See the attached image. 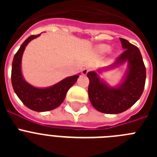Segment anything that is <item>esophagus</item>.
<instances>
[{
    "label": "esophagus",
    "mask_w": 157,
    "mask_h": 157,
    "mask_svg": "<svg viewBox=\"0 0 157 157\" xmlns=\"http://www.w3.org/2000/svg\"><path fill=\"white\" fill-rule=\"evenodd\" d=\"M90 69L89 68V67H85V68H83L82 70V74L85 75H86L87 73L90 71Z\"/></svg>",
    "instance_id": "obj_1"
}]
</instances>
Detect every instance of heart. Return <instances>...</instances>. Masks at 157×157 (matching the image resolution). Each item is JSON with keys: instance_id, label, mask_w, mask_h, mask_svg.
I'll use <instances>...</instances> for the list:
<instances>
[{"instance_id": "obj_1", "label": "heart", "mask_w": 157, "mask_h": 157, "mask_svg": "<svg viewBox=\"0 0 157 157\" xmlns=\"http://www.w3.org/2000/svg\"><path fill=\"white\" fill-rule=\"evenodd\" d=\"M110 49H111L110 45H105V44H103V45H99L98 47H97V51H98V53L100 54L107 53V52L110 51Z\"/></svg>"}]
</instances>
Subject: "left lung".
<instances>
[{
	"mask_svg": "<svg viewBox=\"0 0 157 157\" xmlns=\"http://www.w3.org/2000/svg\"><path fill=\"white\" fill-rule=\"evenodd\" d=\"M124 52L113 64L89 71V98L93 106L99 112L107 114H118L134 105L143 93L146 71L138 48L127 40L120 37ZM128 63V69L123 81L116 87H111L99 78L98 73L114 69Z\"/></svg>",
	"mask_w": 157,
	"mask_h": 157,
	"instance_id": "8db88e82",
	"label": "left lung"
}]
</instances>
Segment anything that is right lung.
<instances>
[{"label":"right lung","mask_w":157,"mask_h":157,"mask_svg":"<svg viewBox=\"0 0 157 157\" xmlns=\"http://www.w3.org/2000/svg\"><path fill=\"white\" fill-rule=\"evenodd\" d=\"M40 35L41 34L30 36L14 56L12 84L18 98L27 108L35 112H47L56 109L63 103L67 92L76 82L80 74L65 78L59 82L45 88H37L27 82L22 74V57L28 43Z\"/></svg>","instance_id":"1"}]
</instances>
